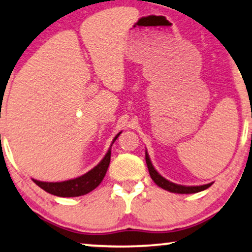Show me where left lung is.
I'll return each instance as SVG.
<instances>
[{
    "instance_id": "obj_1",
    "label": "left lung",
    "mask_w": 252,
    "mask_h": 252,
    "mask_svg": "<svg viewBox=\"0 0 252 252\" xmlns=\"http://www.w3.org/2000/svg\"><path fill=\"white\" fill-rule=\"evenodd\" d=\"M146 161H147V166L148 170H149V174L151 179H153L155 184L157 186H159L160 188L165 189V190L171 191V192H175V194H194V192H198L202 190H205L206 188H209L212 184H208V185H203V186H181V185H177L173 184V182L166 180V179L161 177V175L158 173V172L155 170L153 164H151L150 158L148 156L147 151H146Z\"/></svg>"
}]
</instances>
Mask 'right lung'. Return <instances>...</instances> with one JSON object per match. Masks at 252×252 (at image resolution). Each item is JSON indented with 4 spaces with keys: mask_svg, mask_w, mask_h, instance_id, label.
<instances>
[{
    "mask_svg": "<svg viewBox=\"0 0 252 252\" xmlns=\"http://www.w3.org/2000/svg\"><path fill=\"white\" fill-rule=\"evenodd\" d=\"M120 133L117 134L115 139H113L112 144L117 140V137L120 135ZM110 158H111V148L108 150L104 158L94 168H92L91 171L81 175V177L62 182H43L34 180V179L33 181L43 190H46L51 195L60 196V197H77V196L86 195L94 190L102 182L103 178L105 177L106 171H108Z\"/></svg>",
    "mask_w": 252,
    "mask_h": 252,
    "instance_id": "right-lung-1",
    "label": "right lung"
}]
</instances>
